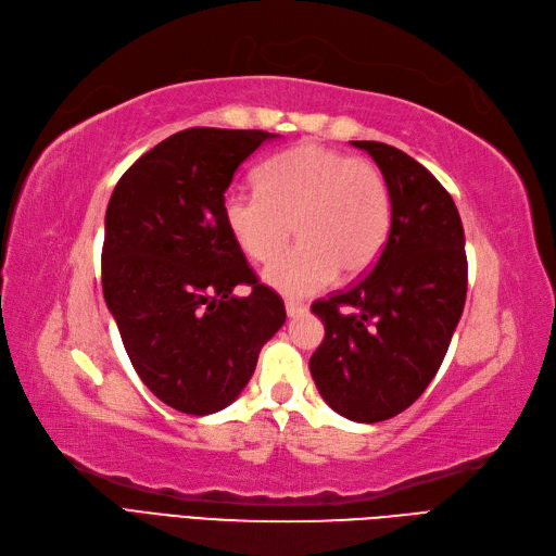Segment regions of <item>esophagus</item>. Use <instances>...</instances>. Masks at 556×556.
Masks as SVG:
<instances>
[{
    "instance_id": "1",
    "label": "esophagus",
    "mask_w": 556,
    "mask_h": 556,
    "mask_svg": "<svg viewBox=\"0 0 556 556\" xmlns=\"http://www.w3.org/2000/svg\"><path fill=\"white\" fill-rule=\"evenodd\" d=\"M305 311H308V305L305 303H301V301H285V313H287V317H299V315H303Z\"/></svg>"
}]
</instances>
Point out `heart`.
Instances as JSON below:
<instances>
[{"label":"heart","mask_w":556,"mask_h":556,"mask_svg":"<svg viewBox=\"0 0 556 556\" xmlns=\"http://www.w3.org/2000/svg\"><path fill=\"white\" fill-rule=\"evenodd\" d=\"M260 188H229L223 218L241 251L269 262L291 236L302 243L274 260L262 278L285 296L324 290L338 271H368L391 229V193L381 172L356 156L299 144L257 169Z\"/></svg>","instance_id":"obj_1"}]
</instances>
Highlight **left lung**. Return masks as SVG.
Masks as SVG:
<instances>
[{
	"label": "left lung",
	"instance_id": "left-lung-1",
	"mask_svg": "<svg viewBox=\"0 0 556 556\" xmlns=\"http://www.w3.org/2000/svg\"><path fill=\"white\" fill-rule=\"evenodd\" d=\"M379 165L391 229L368 276L313 303L324 340L311 356L319 395L340 416L379 424L428 389L467 299L465 229L448 190L384 142H352Z\"/></svg>",
	"mask_w": 556,
	"mask_h": 556
}]
</instances>
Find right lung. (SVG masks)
<instances>
[{
  "label": "right lung",
  "mask_w": 556,
  "mask_h": 556,
  "mask_svg": "<svg viewBox=\"0 0 556 556\" xmlns=\"http://www.w3.org/2000/svg\"><path fill=\"white\" fill-rule=\"evenodd\" d=\"M266 130L186 128L132 163L105 212L103 296L144 387L206 416L235 402L282 324L223 218L237 167ZM237 283L252 294L235 298Z\"/></svg>",
  "instance_id": "right-lung-1"
}]
</instances>
